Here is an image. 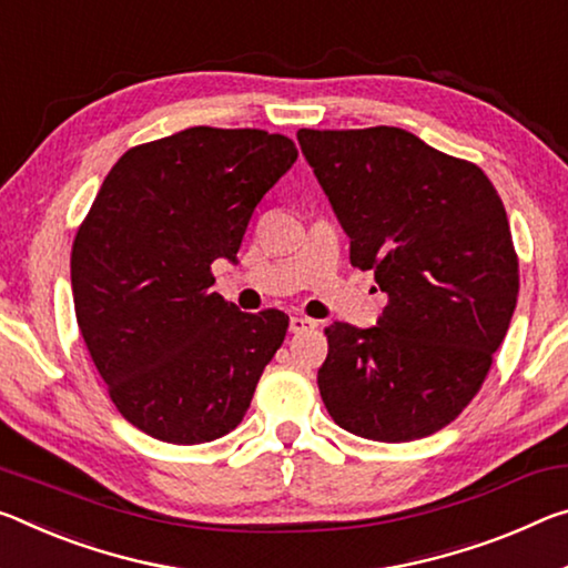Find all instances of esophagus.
<instances>
[{
	"mask_svg": "<svg viewBox=\"0 0 568 568\" xmlns=\"http://www.w3.org/2000/svg\"><path fill=\"white\" fill-rule=\"evenodd\" d=\"M316 326H318V323L313 318H305V316H293L291 318V333H305V331H311Z\"/></svg>",
	"mask_w": 568,
	"mask_h": 568,
	"instance_id": "1",
	"label": "esophagus"
}]
</instances>
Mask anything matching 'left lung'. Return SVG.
<instances>
[{
    "instance_id": "8db88e82",
    "label": "left lung",
    "mask_w": 568,
    "mask_h": 568,
    "mask_svg": "<svg viewBox=\"0 0 568 568\" xmlns=\"http://www.w3.org/2000/svg\"><path fill=\"white\" fill-rule=\"evenodd\" d=\"M298 143L389 303L372 328L333 323L318 368L338 427L412 443L478 394L518 301V257L498 192L470 161L394 125L301 129Z\"/></svg>"
}]
</instances>
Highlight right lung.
Instances as JSON below:
<instances>
[{"mask_svg": "<svg viewBox=\"0 0 568 568\" xmlns=\"http://www.w3.org/2000/svg\"><path fill=\"white\" fill-rule=\"evenodd\" d=\"M295 159L281 133L194 125L125 151L80 224V333L115 407L161 443L235 429L283 344L285 313H242L212 291L210 267L235 263L252 212Z\"/></svg>", "mask_w": 568, "mask_h": 568, "instance_id": "obj_1", "label": "right lung"}]
</instances>
